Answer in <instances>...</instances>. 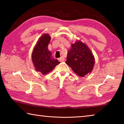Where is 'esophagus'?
Returning a JSON list of instances; mask_svg holds the SVG:
<instances>
[{"mask_svg":"<svg viewBox=\"0 0 124 124\" xmlns=\"http://www.w3.org/2000/svg\"><path fill=\"white\" fill-rule=\"evenodd\" d=\"M58 60L60 62H63V61H64V58L63 57V56H61V57L58 58Z\"/></svg>","mask_w":124,"mask_h":124,"instance_id":"1","label":"esophagus"}]
</instances>
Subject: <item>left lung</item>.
Wrapping results in <instances>:
<instances>
[{"instance_id": "left-lung-1", "label": "left lung", "mask_w": 124, "mask_h": 124, "mask_svg": "<svg viewBox=\"0 0 124 124\" xmlns=\"http://www.w3.org/2000/svg\"><path fill=\"white\" fill-rule=\"evenodd\" d=\"M71 46L67 52L66 63L79 76L84 77L93 70L94 56L89 48L82 41H77Z\"/></svg>"}]
</instances>
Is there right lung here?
<instances>
[{
  "instance_id": "obj_1",
  "label": "right lung",
  "mask_w": 124,
  "mask_h": 124,
  "mask_svg": "<svg viewBox=\"0 0 124 124\" xmlns=\"http://www.w3.org/2000/svg\"><path fill=\"white\" fill-rule=\"evenodd\" d=\"M50 40L51 37L49 34H43L37 41L32 54V60L35 70L44 75L60 63L57 60L53 58L51 52L48 49Z\"/></svg>"
}]
</instances>
